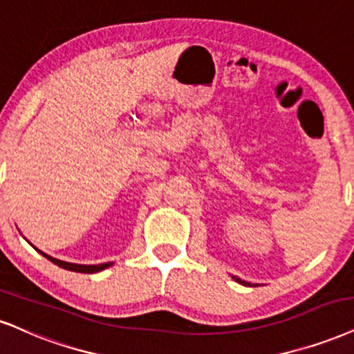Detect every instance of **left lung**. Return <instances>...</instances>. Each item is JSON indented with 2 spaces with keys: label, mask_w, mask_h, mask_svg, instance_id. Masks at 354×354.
<instances>
[{
  "label": "left lung",
  "mask_w": 354,
  "mask_h": 354,
  "mask_svg": "<svg viewBox=\"0 0 354 354\" xmlns=\"http://www.w3.org/2000/svg\"><path fill=\"white\" fill-rule=\"evenodd\" d=\"M231 277H233V279H234V281H236L238 283H243V286H248V287H250V286H251V283H250V282H246V281H241V279H239V277H236V276H231Z\"/></svg>",
  "instance_id": "obj_1"
}]
</instances>
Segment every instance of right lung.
Segmentation results:
<instances>
[{
	"instance_id": "add662e5",
	"label": "right lung",
	"mask_w": 354,
	"mask_h": 354,
	"mask_svg": "<svg viewBox=\"0 0 354 354\" xmlns=\"http://www.w3.org/2000/svg\"><path fill=\"white\" fill-rule=\"evenodd\" d=\"M30 246H32V244H30ZM32 248L39 252V254H42L44 257H46V259H49L50 263H54L55 266H59V268H62V269L73 270V272L95 274V272H100V270H104V269L110 268V266H113V263H103V264H75V263H65V261L55 259V257L46 254V252H42L41 250H37L36 246H32Z\"/></svg>"
}]
</instances>
